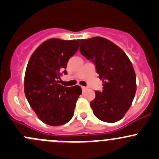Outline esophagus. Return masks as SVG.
Instances as JSON below:
<instances>
[{"label":"esophagus","mask_w":159,"mask_h":159,"mask_svg":"<svg viewBox=\"0 0 159 159\" xmlns=\"http://www.w3.org/2000/svg\"><path fill=\"white\" fill-rule=\"evenodd\" d=\"M82 89H83V91L86 90V86H82Z\"/></svg>","instance_id":"34e87169"}]
</instances>
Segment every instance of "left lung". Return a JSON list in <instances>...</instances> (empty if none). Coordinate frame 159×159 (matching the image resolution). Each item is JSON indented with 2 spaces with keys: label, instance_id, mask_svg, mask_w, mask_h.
I'll use <instances>...</instances> for the list:
<instances>
[{
  "label": "left lung",
  "instance_id": "8db88e82",
  "mask_svg": "<svg viewBox=\"0 0 159 159\" xmlns=\"http://www.w3.org/2000/svg\"><path fill=\"white\" fill-rule=\"evenodd\" d=\"M80 53L95 63L102 91H96L90 102L94 115L106 122H116L125 115L136 92V78L125 52L101 37L79 40Z\"/></svg>",
  "mask_w": 159,
  "mask_h": 159
}]
</instances>
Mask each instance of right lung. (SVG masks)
<instances>
[{"instance_id": "right-lung-1", "label": "right lung", "mask_w": 159, "mask_h": 159, "mask_svg": "<svg viewBox=\"0 0 159 159\" xmlns=\"http://www.w3.org/2000/svg\"><path fill=\"white\" fill-rule=\"evenodd\" d=\"M76 40L52 38L42 43L29 60L24 76V93L30 107L47 125L58 126L73 118L80 86L66 87L60 84L66 74L68 60L79 49Z\"/></svg>"}]
</instances>
